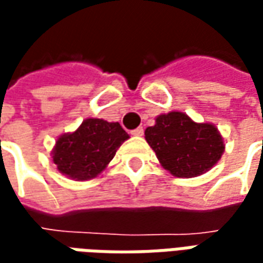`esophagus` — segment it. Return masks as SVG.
<instances>
[{
  "label": "esophagus",
  "instance_id": "1",
  "mask_svg": "<svg viewBox=\"0 0 263 263\" xmlns=\"http://www.w3.org/2000/svg\"><path fill=\"white\" fill-rule=\"evenodd\" d=\"M132 135H134V137H142L143 135L142 126H139V128H137V129H134V131H132Z\"/></svg>",
  "mask_w": 263,
  "mask_h": 263
}]
</instances>
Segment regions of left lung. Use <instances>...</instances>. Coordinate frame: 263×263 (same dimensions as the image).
I'll use <instances>...</instances> for the list:
<instances>
[{
    "mask_svg": "<svg viewBox=\"0 0 263 263\" xmlns=\"http://www.w3.org/2000/svg\"><path fill=\"white\" fill-rule=\"evenodd\" d=\"M145 139L166 171L187 179L209 172L226 149L215 125L194 122L179 111L156 117L155 125L146 128Z\"/></svg>",
    "mask_w": 263,
    "mask_h": 263,
    "instance_id": "8db88e82",
    "label": "left lung"
}]
</instances>
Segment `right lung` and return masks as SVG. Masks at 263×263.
<instances>
[{"label":"right lung","mask_w":263,"mask_h":263,"mask_svg":"<svg viewBox=\"0 0 263 263\" xmlns=\"http://www.w3.org/2000/svg\"><path fill=\"white\" fill-rule=\"evenodd\" d=\"M129 135L118 122L87 118L74 132L58 138L52 159L58 171L73 180H90L107 167Z\"/></svg>","instance_id":"add662e5"}]
</instances>
